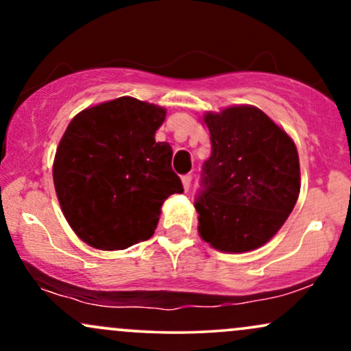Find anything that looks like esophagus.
Masks as SVG:
<instances>
[{
	"instance_id": "esophagus-1",
	"label": "esophagus",
	"mask_w": 351,
	"mask_h": 351,
	"mask_svg": "<svg viewBox=\"0 0 351 351\" xmlns=\"http://www.w3.org/2000/svg\"><path fill=\"white\" fill-rule=\"evenodd\" d=\"M191 180H193V176L189 175V173H188V175L181 176V181H183V188L186 189V191L189 189V186H191Z\"/></svg>"
}]
</instances>
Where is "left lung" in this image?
<instances>
[{"mask_svg": "<svg viewBox=\"0 0 351 351\" xmlns=\"http://www.w3.org/2000/svg\"><path fill=\"white\" fill-rule=\"evenodd\" d=\"M211 156L196 193L199 234L219 251L245 252L267 243L295 206L299 153L291 136L256 107L204 117Z\"/></svg>", "mask_w": 351, "mask_h": 351, "instance_id": "8db88e82", "label": "left lung"}]
</instances>
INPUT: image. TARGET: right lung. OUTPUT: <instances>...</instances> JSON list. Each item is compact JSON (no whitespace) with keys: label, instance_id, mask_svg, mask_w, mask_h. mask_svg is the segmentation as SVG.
Here are the masks:
<instances>
[{"label":"right lung","instance_id":"obj_1","mask_svg":"<svg viewBox=\"0 0 351 351\" xmlns=\"http://www.w3.org/2000/svg\"><path fill=\"white\" fill-rule=\"evenodd\" d=\"M165 110L132 97L72 119L54 158V186L67 223L84 243L127 249L153 236L163 201L183 193L171 147L156 142Z\"/></svg>","mask_w":351,"mask_h":351}]
</instances>
